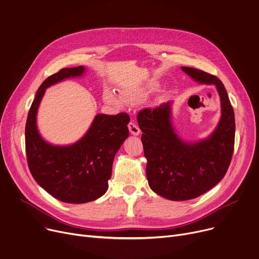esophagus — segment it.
<instances>
[{"instance_id":"1","label":"esophagus","mask_w":259,"mask_h":259,"mask_svg":"<svg viewBox=\"0 0 259 259\" xmlns=\"http://www.w3.org/2000/svg\"><path fill=\"white\" fill-rule=\"evenodd\" d=\"M128 128H129L130 133L133 134V135H138V134L140 133L139 127H138L134 122H130V123L128 124Z\"/></svg>"}]
</instances>
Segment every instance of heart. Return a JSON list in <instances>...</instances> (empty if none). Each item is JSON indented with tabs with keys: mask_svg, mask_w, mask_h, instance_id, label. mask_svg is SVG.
Returning a JSON list of instances; mask_svg holds the SVG:
<instances>
[{
	"mask_svg": "<svg viewBox=\"0 0 259 259\" xmlns=\"http://www.w3.org/2000/svg\"><path fill=\"white\" fill-rule=\"evenodd\" d=\"M104 97H105V100L109 103H112V104H120L121 103V100L111 92H106ZM142 98H143L142 93L136 91V90H126L123 92V99L128 104H136L140 100H142Z\"/></svg>",
	"mask_w": 259,
	"mask_h": 259,
	"instance_id": "obj_1",
	"label": "heart"
}]
</instances>
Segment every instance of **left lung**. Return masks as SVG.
I'll use <instances>...</instances> for the list:
<instances>
[{
	"mask_svg": "<svg viewBox=\"0 0 259 259\" xmlns=\"http://www.w3.org/2000/svg\"><path fill=\"white\" fill-rule=\"evenodd\" d=\"M182 69L193 79L217 87L222 116L211 136L188 145L176 135L171 127L169 102L137 113L148 159L146 171L149 185L154 192L170 200L196 198L224 178L233 154L236 134L233 108L222 81L196 68Z\"/></svg>",
	"mask_w": 259,
	"mask_h": 259,
	"instance_id": "1",
	"label": "left lung"
}]
</instances>
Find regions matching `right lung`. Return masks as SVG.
<instances>
[{
    "label": "right lung",
    "mask_w": 259,
    "mask_h": 259,
    "mask_svg": "<svg viewBox=\"0 0 259 259\" xmlns=\"http://www.w3.org/2000/svg\"><path fill=\"white\" fill-rule=\"evenodd\" d=\"M82 66L63 68L38 89L26 123V154L35 181L55 198L68 203H84L102 196L108 188L115 153L129 135L130 117L97 114L87 134L76 144L56 147L38 133L36 113L45 89L67 77L79 76Z\"/></svg>",
    "instance_id": "obj_1"
}]
</instances>
